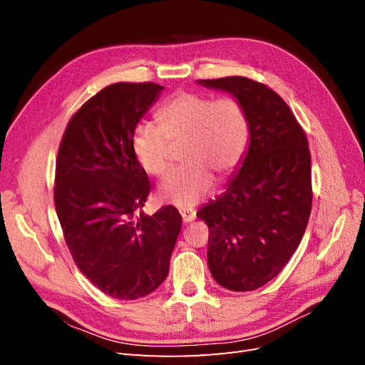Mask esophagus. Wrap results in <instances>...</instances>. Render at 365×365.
Segmentation results:
<instances>
[{"label":"esophagus","instance_id":"obj_1","mask_svg":"<svg viewBox=\"0 0 365 365\" xmlns=\"http://www.w3.org/2000/svg\"><path fill=\"white\" fill-rule=\"evenodd\" d=\"M181 216H182V220L185 224H189V222H193V220L196 219V212H193V210H189V208H184V210H181Z\"/></svg>","mask_w":365,"mask_h":365}]
</instances>
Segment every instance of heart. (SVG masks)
<instances>
[{"instance_id": "obj_1", "label": "heart", "mask_w": 365, "mask_h": 365, "mask_svg": "<svg viewBox=\"0 0 365 365\" xmlns=\"http://www.w3.org/2000/svg\"><path fill=\"white\" fill-rule=\"evenodd\" d=\"M158 126L140 125L132 149L141 168L163 175L170 168L173 148H182L184 168L165 175L158 185L164 202L190 208L213 190L215 176L235 172L248 145V115L237 98L180 93L157 115Z\"/></svg>"}]
</instances>
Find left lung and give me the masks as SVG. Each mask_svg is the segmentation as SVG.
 Returning a JSON list of instances; mask_svg holds the SVG:
<instances>
[{
  "label": "left lung",
  "mask_w": 365,
  "mask_h": 365,
  "mask_svg": "<svg viewBox=\"0 0 365 365\" xmlns=\"http://www.w3.org/2000/svg\"><path fill=\"white\" fill-rule=\"evenodd\" d=\"M244 105L250 141L224 195L197 217L210 230L207 260L225 289L271 282L300 245L312 207L311 153L289 106L267 85L242 76L196 81Z\"/></svg>",
  "instance_id": "8db88e82"
}]
</instances>
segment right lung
Masks as SVG:
<instances>
[{"label":"right lung","instance_id":"add662e5","mask_svg":"<svg viewBox=\"0 0 365 365\" xmlns=\"http://www.w3.org/2000/svg\"><path fill=\"white\" fill-rule=\"evenodd\" d=\"M163 90L150 82L103 88L71 117L58 153L54 205L65 242L85 277L117 300L158 288L181 231L172 205L136 216L150 182L132 137Z\"/></svg>","mask_w":365,"mask_h":365}]
</instances>
